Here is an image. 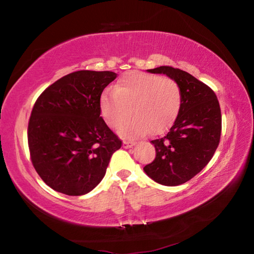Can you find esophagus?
<instances>
[{
    "instance_id": "1",
    "label": "esophagus",
    "mask_w": 254,
    "mask_h": 254,
    "mask_svg": "<svg viewBox=\"0 0 254 254\" xmlns=\"http://www.w3.org/2000/svg\"><path fill=\"white\" fill-rule=\"evenodd\" d=\"M134 144H135L134 141H128V140H124V141H123V147L126 148V149L132 148Z\"/></svg>"
}]
</instances>
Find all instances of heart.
I'll return each instance as SVG.
<instances>
[{"mask_svg":"<svg viewBox=\"0 0 254 254\" xmlns=\"http://www.w3.org/2000/svg\"><path fill=\"white\" fill-rule=\"evenodd\" d=\"M182 106V91L174 79L142 71H130L120 78L113 93L100 98L102 118L123 136L144 135L166 131L177 119Z\"/></svg>","mask_w":254,"mask_h":254,"instance_id":"b5f03b06","label":"heart"}]
</instances>
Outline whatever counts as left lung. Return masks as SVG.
I'll return each mask as SVG.
<instances>
[{
	"label": "left lung",
	"instance_id": "1",
	"mask_svg": "<svg viewBox=\"0 0 254 254\" xmlns=\"http://www.w3.org/2000/svg\"><path fill=\"white\" fill-rule=\"evenodd\" d=\"M165 74L179 85L182 106L165 136L152 140L156 158L143 168L150 178L165 186H178L200 173L213 158L222 131L220 103L203 81L178 68L148 69Z\"/></svg>",
	"mask_w": 254,
	"mask_h": 254
}]
</instances>
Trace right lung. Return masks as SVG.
Masks as SVG:
<instances>
[{
	"label": "right lung",
	"mask_w": 254,
	"mask_h": 254,
	"mask_svg": "<svg viewBox=\"0 0 254 254\" xmlns=\"http://www.w3.org/2000/svg\"><path fill=\"white\" fill-rule=\"evenodd\" d=\"M115 78L113 71H74L47 87L34 103L28 124L30 158L54 190L87 194L121 148L100 112L102 93Z\"/></svg>",
	"instance_id": "1"
}]
</instances>
